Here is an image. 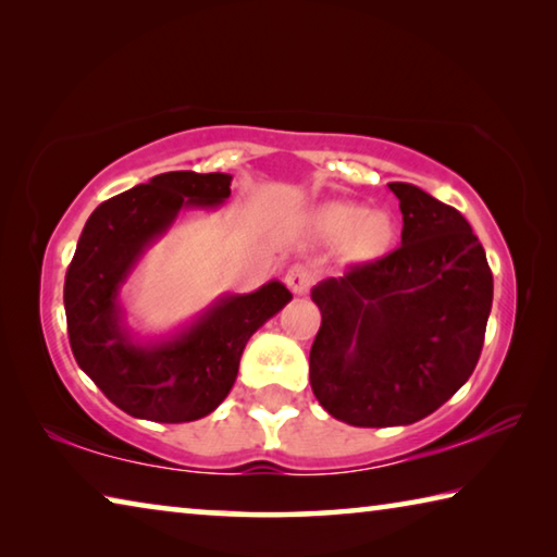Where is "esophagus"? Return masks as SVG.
Returning a JSON list of instances; mask_svg holds the SVG:
<instances>
[{"mask_svg": "<svg viewBox=\"0 0 557 557\" xmlns=\"http://www.w3.org/2000/svg\"><path fill=\"white\" fill-rule=\"evenodd\" d=\"M285 282H287V287L295 292V295H307L309 287L314 285V272L305 265H295V268H289Z\"/></svg>", "mask_w": 557, "mask_h": 557, "instance_id": "esophagus-1", "label": "esophagus"}]
</instances>
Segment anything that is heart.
Wrapping results in <instances>:
<instances>
[{
    "mask_svg": "<svg viewBox=\"0 0 557 557\" xmlns=\"http://www.w3.org/2000/svg\"><path fill=\"white\" fill-rule=\"evenodd\" d=\"M319 231L329 238H344L351 235L356 250L373 252L381 250L391 240V221L381 211L366 213L363 206L356 203H332L317 215Z\"/></svg>",
    "mask_w": 557,
    "mask_h": 557,
    "instance_id": "1",
    "label": "heart"
}]
</instances>
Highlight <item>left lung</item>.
<instances>
[{
	"label": "left lung",
	"mask_w": 557,
	"mask_h": 557,
	"mask_svg": "<svg viewBox=\"0 0 557 557\" xmlns=\"http://www.w3.org/2000/svg\"><path fill=\"white\" fill-rule=\"evenodd\" d=\"M400 245L312 289L322 326L309 381L354 428L412 425L445 405L482 356L494 277L465 215L422 188L388 184Z\"/></svg>",
	"instance_id": "8db88e82"
}]
</instances>
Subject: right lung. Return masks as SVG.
I'll return each mask as SVG.
<instances>
[{
    "label": "right lung",
    "instance_id": "add662e5",
    "mask_svg": "<svg viewBox=\"0 0 557 557\" xmlns=\"http://www.w3.org/2000/svg\"><path fill=\"white\" fill-rule=\"evenodd\" d=\"M231 174L166 172L102 201L83 228L65 272L63 305L75 361L132 418L191 422L231 393L243 348L292 299L272 280L250 295L221 297L191 326L139 344L122 324L120 287L143 252L184 209H215Z\"/></svg>",
    "mask_w": 557,
    "mask_h": 557
}]
</instances>
